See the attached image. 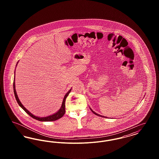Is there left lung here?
<instances>
[{
  "instance_id": "1",
  "label": "left lung",
  "mask_w": 159,
  "mask_h": 159,
  "mask_svg": "<svg viewBox=\"0 0 159 159\" xmlns=\"http://www.w3.org/2000/svg\"><path fill=\"white\" fill-rule=\"evenodd\" d=\"M90 109H91V111H92L93 113L95 114H96V115H97V116H101V117H105V116H101V115H99V114H98L96 113H95V112H94V111H93V110H92L91 108H90Z\"/></svg>"
}]
</instances>
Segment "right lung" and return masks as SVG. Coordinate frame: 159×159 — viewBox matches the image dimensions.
Returning <instances> with one entry per match:
<instances>
[{
	"label": "right lung",
	"instance_id": "obj_1",
	"mask_svg": "<svg viewBox=\"0 0 159 159\" xmlns=\"http://www.w3.org/2000/svg\"><path fill=\"white\" fill-rule=\"evenodd\" d=\"M17 64H18V62H17ZM17 64H16V66H17ZM13 87H14V92L15 98H16V101H17L18 105L20 106V107L23 108V110H24L28 114L29 116H30L32 118H33V119H36V120H38L39 121H55V120H57L60 119V118H61V117L64 116V114H65V112H66V110H65V102H66V98L67 97L68 94L70 93V92L71 91V89H70L68 92L65 95L63 101H62V105H61V107L60 109L56 113L53 114L52 115H51V116H47V117H37V116L33 115V114L31 113L29 111H28V110L23 106V104H21V102H20V99H19L18 97V95H17V94H16V90H15V76H14V79Z\"/></svg>",
	"mask_w": 159,
	"mask_h": 159
}]
</instances>
